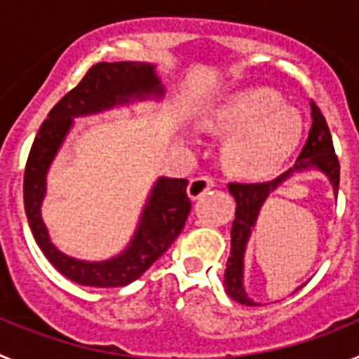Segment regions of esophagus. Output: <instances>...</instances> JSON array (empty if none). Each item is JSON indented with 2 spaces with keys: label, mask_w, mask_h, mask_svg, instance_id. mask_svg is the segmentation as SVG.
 Segmentation results:
<instances>
[{
  "label": "esophagus",
  "mask_w": 359,
  "mask_h": 359,
  "mask_svg": "<svg viewBox=\"0 0 359 359\" xmlns=\"http://www.w3.org/2000/svg\"><path fill=\"white\" fill-rule=\"evenodd\" d=\"M215 182L208 176H199L190 180L189 189H187V194H189L190 199H199L201 196H205L210 189H214Z\"/></svg>",
  "instance_id": "1"
}]
</instances>
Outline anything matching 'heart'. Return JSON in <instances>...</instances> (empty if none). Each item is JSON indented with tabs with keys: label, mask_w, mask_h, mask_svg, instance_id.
I'll list each match as a JSON object with an SVG mask.
<instances>
[{
	"label": "heart",
	"mask_w": 359,
	"mask_h": 359,
	"mask_svg": "<svg viewBox=\"0 0 359 359\" xmlns=\"http://www.w3.org/2000/svg\"><path fill=\"white\" fill-rule=\"evenodd\" d=\"M210 131L228 136L224 165L244 177H264L290 160L302 138V116L268 88L237 91L210 107L205 116Z\"/></svg>",
	"instance_id": "obj_1"
}]
</instances>
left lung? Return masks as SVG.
<instances>
[{
    "mask_svg": "<svg viewBox=\"0 0 359 359\" xmlns=\"http://www.w3.org/2000/svg\"><path fill=\"white\" fill-rule=\"evenodd\" d=\"M311 118H313V123H311L309 136H307L306 145H304L293 169L275 177L273 182L228 183V192L236 199V219L231 223L230 231L231 248L226 261V269H224V291L231 300L244 304V306H259L244 290V253H246V246H248L252 230L255 228L257 219L261 214L262 205L269 198V194L275 192L280 185H284L294 174L306 172L311 169L318 170L327 177L334 196L338 194L340 163L334 154L327 122L323 118L318 106L313 102H311ZM300 287H297L294 291H298Z\"/></svg>",
    "mask_w": 359,
    "mask_h": 359,
    "instance_id": "8db88e82",
    "label": "left lung"
}]
</instances>
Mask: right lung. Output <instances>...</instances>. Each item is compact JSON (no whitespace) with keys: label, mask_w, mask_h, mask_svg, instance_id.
<instances>
[{"label":"right lung","mask_w":359,"mask_h":359,"mask_svg":"<svg viewBox=\"0 0 359 359\" xmlns=\"http://www.w3.org/2000/svg\"><path fill=\"white\" fill-rule=\"evenodd\" d=\"M165 88L151 62H98L48 113L32 144L25 169L23 199L28 224L50 264L81 286L120 287L147 271L185 226L190 212L187 180L158 177L147 196L133 239L107 261H81L55 248L41 215L46 196V176L57 152L73 128V118L97 115L113 107L144 100H161Z\"/></svg>","instance_id":"1"}]
</instances>
